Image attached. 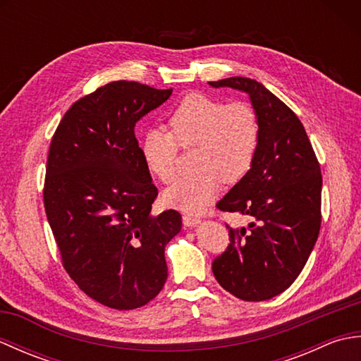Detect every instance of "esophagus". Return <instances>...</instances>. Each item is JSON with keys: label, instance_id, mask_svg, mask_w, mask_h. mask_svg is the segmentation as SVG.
I'll list each match as a JSON object with an SVG mask.
<instances>
[{"label": "esophagus", "instance_id": "34e87169", "mask_svg": "<svg viewBox=\"0 0 361 361\" xmlns=\"http://www.w3.org/2000/svg\"><path fill=\"white\" fill-rule=\"evenodd\" d=\"M198 224H200V219L198 217L190 216V214H185V216H183V225L185 226L192 228V226H197Z\"/></svg>", "mask_w": 361, "mask_h": 361}]
</instances>
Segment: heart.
Listing matches in <instances>:
<instances>
[{
    "label": "heart",
    "instance_id": "heart-1",
    "mask_svg": "<svg viewBox=\"0 0 361 361\" xmlns=\"http://www.w3.org/2000/svg\"><path fill=\"white\" fill-rule=\"evenodd\" d=\"M172 133L153 128L145 133L141 153L145 166L164 185L176 178L178 144L197 145L198 173L164 190L172 208L202 212L216 200L224 181L237 183L250 172L259 147L256 111L245 102L226 104L202 93L186 96L169 119Z\"/></svg>",
    "mask_w": 361,
    "mask_h": 361
}]
</instances>
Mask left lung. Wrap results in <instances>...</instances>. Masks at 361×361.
Returning a JSON list of instances; mask_svg holds the SVG:
<instances>
[{"mask_svg":"<svg viewBox=\"0 0 361 361\" xmlns=\"http://www.w3.org/2000/svg\"><path fill=\"white\" fill-rule=\"evenodd\" d=\"M247 93L259 121V147L250 172L217 203L248 216L229 228L226 251L212 262L217 282L243 301H265L287 290L302 271L321 225V169L296 114L248 78L208 82Z\"/></svg>","mask_w":361,"mask_h":361,"instance_id":"1","label":"left lung"}]
</instances>
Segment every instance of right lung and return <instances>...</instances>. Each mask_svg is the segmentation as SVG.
Masks as SVG:
<instances>
[{
    "label": "right lung",
    "instance_id": "1",
    "mask_svg": "<svg viewBox=\"0 0 361 361\" xmlns=\"http://www.w3.org/2000/svg\"><path fill=\"white\" fill-rule=\"evenodd\" d=\"M171 94L106 83L71 105L51 141L43 198L63 267L82 291L116 310L159 293L166 245L181 229L180 212L152 214L158 189L135 137L136 122Z\"/></svg>",
    "mask_w": 361,
    "mask_h": 361
}]
</instances>
